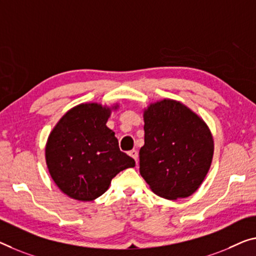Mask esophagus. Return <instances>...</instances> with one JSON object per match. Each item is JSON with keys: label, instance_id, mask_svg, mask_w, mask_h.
<instances>
[{"label": "esophagus", "instance_id": "obj_1", "mask_svg": "<svg viewBox=\"0 0 256 256\" xmlns=\"http://www.w3.org/2000/svg\"><path fill=\"white\" fill-rule=\"evenodd\" d=\"M128 154L132 158L135 159L136 164H137V159H138V152H137L136 150H132V151H129V152H128Z\"/></svg>", "mask_w": 256, "mask_h": 256}]
</instances>
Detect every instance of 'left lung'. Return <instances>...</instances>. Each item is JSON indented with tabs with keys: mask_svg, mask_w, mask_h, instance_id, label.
<instances>
[{
	"mask_svg": "<svg viewBox=\"0 0 256 256\" xmlns=\"http://www.w3.org/2000/svg\"><path fill=\"white\" fill-rule=\"evenodd\" d=\"M140 172L156 194L175 200L194 194L210 170L212 132L199 116L174 100L144 108Z\"/></svg>",
	"mask_w": 256,
	"mask_h": 256,
	"instance_id": "8db88e82",
	"label": "left lung"
}]
</instances>
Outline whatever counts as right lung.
<instances>
[{"mask_svg": "<svg viewBox=\"0 0 256 256\" xmlns=\"http://www.w3.org/2000/svg\"><path fill=\"white\" fill-rule=\"evenodd\" d=\"M118 105L84 103L62 116L46 145L51 178L70 198L92 202L108 190L121 170L135 160L121 152L114 132L106 122Z\"/></svg>", "mask_w": 256, "mask_h": 256, "instance_id": "1", "label": "right lung"}]
</instances>
